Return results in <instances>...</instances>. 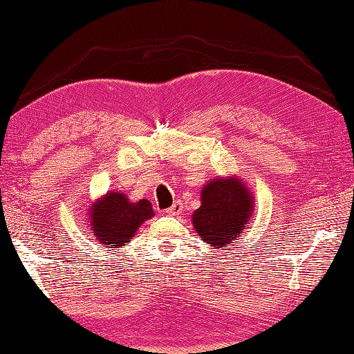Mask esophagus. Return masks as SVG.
<instances>
[{
    "mask_svg": "<svg viewBox=\"0 0 354 354\" xmlns=\"http://www.w3.org/2000/svg\"><path fill=\"white\" fill-rule=\"evenodd\" d=\"M182 211H183V205L180 203V201H174V205L167 209V212L169 215H178V214H182Z\"/></svg>",
    "mask_w": 354,
    "mask_h": 354,
    "instance_id": "obj_1",
    "label": "esophagus"
}]
</instances>
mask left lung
Here are the masks:
<instances>
[{"label": "left lung", "instance_id": "obj_1", "mask_svg": "<svg viewBox=\"0 0 354 354\" xmlns=\"http://www.w3.org/2000/svg\"><path fill=\"white\" fill-rule=\"evenodd\" d=\"M254 198L241 180L217 177L201 189V206L192 214L197 235L211 248L226 249L249 226Z\"/></svg>", "mask_w": 354, "mask_h": 354}]
</instances>
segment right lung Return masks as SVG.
Wrapping results in <instances>:
<instances>
[{
  "instance_id": "add662e5",
  "label": "right lung",
  "mask_w": 354,
  "mask_h": 354,
  "mask_svg": "<svg viewBox=\"0 0 354 354\" xmlns=\"http://www.w3.org/2000/svg\"><path fill=\"white\" fill-rule=\"evenodd\" d=\"M153 215V206L147 198L134 203L125 194L113 191L93 203L88 211L93 235L104 248H120L129 243L143 221Z\"/></svg>"
}]
</instances>
